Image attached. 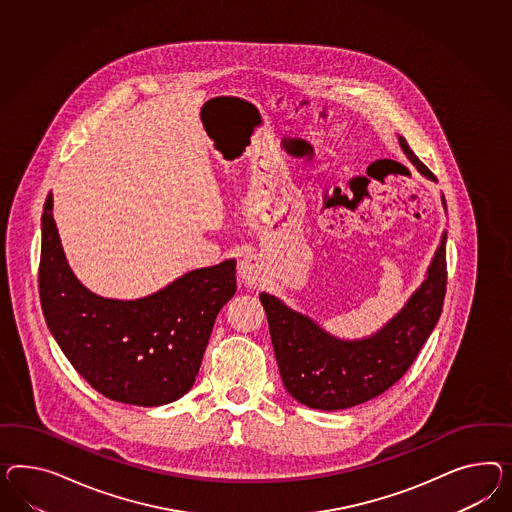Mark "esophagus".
Here are the masks:
<instances>
[{
  "mask_svg": "<svg viewBox=\"0 0 512 512\" xmlns=\"http://www.w3.org/2000/svg\"><path fill=\"white\" fill-rule=\"evenodd\" d=\"M263 270L261 259L257 255H251V253L238 263V276L246 285H255L257 281H261Z\"/></svg>",
  "mask_w": 512,
  "mask_h": 512,
  "instance_id": "esophagus-1",
  "label": "esophagus"
}]
</instances>
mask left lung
Returning <instances> with one entry per match:
<instances>
[{"instance_id": "left-lung-1", "label": "left lung", "mask_w": 512, "mask_h": 512, "mask_svg": "<svg viewBox=\"0 0 512 512\" xmlns=\"http://www.w3.org/2000/svg\"><path fill=\"white\" fill-rule=\"evenodd\" d=\"M399 141L417 171L436 180L408 143ZM442 201L445 207L443 195ZM445 240L443 233L423 285L401 313L369 339L341 341L274 296L266 292L259 296L281 380L296 401L315 410H345L371 401L401 380L442 315L447 289Z\"/></svg>"}]
</instances>
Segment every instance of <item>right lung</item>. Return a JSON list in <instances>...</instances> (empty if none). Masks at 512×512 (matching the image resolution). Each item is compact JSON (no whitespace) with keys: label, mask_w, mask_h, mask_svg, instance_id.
<instances>
[{"label":"right lung","mask_w":512,"mask_h":512,"mask_svg":"<svg viewBox=\"0 0 512 512\" xmlns=\"http://www.w3.org/2000/svg\"><path fill=\"white\" fill-rule=\"evenodd\" d=\"M235 292V261L192 270L166 289L130 302L87 291L67 264L52 194L46 197L42 313L70 365L111 401L160 406L190 391L214 320Z\"/></svg>","instance_id":"1"}]
</instances>
